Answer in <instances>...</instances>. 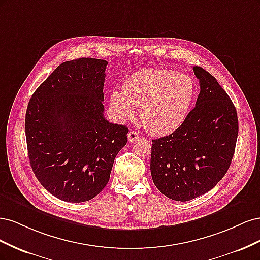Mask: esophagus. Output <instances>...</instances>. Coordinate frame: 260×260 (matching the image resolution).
<instances>
[{
    "label": "esophagus",
    "instance_id": "esophagus-1",
    "mask_svg": "<svg viewBox=\"0 0 260 260\" xmlns=\"http://www.w3.org/2000/svg\"><path fill=\"white\" fill-rule=\"evenodd\" d=\"M139 138H140V136H139L138 132L133 131V130H130V131H129V133H128V140H129V142H135V141L138 140Z\"/></svg>",
    "mask_w": 260,
    "mask_h": 260
}]
</instances>
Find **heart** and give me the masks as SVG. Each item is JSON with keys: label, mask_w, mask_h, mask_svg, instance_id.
Returning a JSON list of instances; mask_svg holds the SVG:
<instances>
[{"label": "heart", "mask_w": 260, "mask_h": 260, "mask_svg": "<svg viewBox=\"0 0 260 260\" xmlns=\"http://www.w3.org/2000/svg\"><path fill=\"white\" fill-rule=\"evenodd\" d=\"M195 98L192 78L171 69L144 68L123 82L122 92L114 91L111 106L120 120L135 116L140 107V118L146 130L165 136L177 130L190 113Z\"/></svg>", "instance_id": "obj_1"}]
</instances>
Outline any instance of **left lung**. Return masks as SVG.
Instances as JSON below:
<instances>
[{"label":"left lung","mask_w":260,"mask_h":260,"mask_svg":"<svg viewBox=\"0 0 260 260\" xmlns=\"http://www.w3.org/2000/svg\"><path fill=\"white\" fill-rule=\"evenodd\" d=\"M193 72L201 86L195 107L175 132L152 140L154 184L180 202L205 194L223 178L239 133L237 109L226 92L205 69L194 66Z\"/></svg>","instance_id":"left-lung-1"}]
</instances>
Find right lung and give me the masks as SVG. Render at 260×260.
<instances>
[{
    "instance_id": "right-lung-1",
    "label": "right lung",
    "mask_w": 260,
    "mask_h": 260,
    "mask_svg": "<svg viewBox=\"0 0 260 260\" xmlns=\"http://www.w3.org/2000/svg\"><path fill=\"white\" fill-rule=\"evenodd\" d=\"M106 65L86 57L62 62L29 101L25 129L31 168L61 201L95 198L127 144L128 128L104 117Z\"/></svg>"
}]
</instances>
